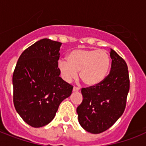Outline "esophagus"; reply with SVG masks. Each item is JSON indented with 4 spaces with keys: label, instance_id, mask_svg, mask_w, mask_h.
Listing matches in <instances>:
<instances>
[{
    "label": "esophagus",
    "instance_id": "obj_1",
    "mask_svg": "<svg viewBox=\"0 0 146 146\" xmlns=\"http://www.w3.org/2000/svg\"><path fill=\"white\" fill-rule=\"evenodd\" d=\"M80 90V89L79 87H76V86H74L73 89V92H79Z\"/></svg>",
    "mask_w": 146,
    "mask_h": 146
}]
</instances>
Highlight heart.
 I'll use <instances>...</instances> for the list:
<instances>
[{"instance_id":"heart-1","label":"heart","mask_w":146,"mask_h":146,"mask_svg":"<svg viewBox=\"0 0 146 146\" xmlns=\"http://www.w3.org/2000/svg\"><path fill=\"white\" fill-rule=\"evenodd\" d=\"M66 63L59 62L62 77L70 82L79 76L87 86H95L103 81L111 66V57L103 49H75L66 55Z\"/></svg>"}]
</instances>
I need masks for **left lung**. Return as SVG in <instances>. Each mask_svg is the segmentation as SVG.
Here are the masks:
<instances>
[{
  "label": "left lung",
  "instance_id": "1",
  "mask_svg": "<svg viewBox=\"0 0 146 146\" xmlns=\"http://www.w3.org/2000/svg\"><path fill=\"white\" fill-rule=\"evenodd\" d=\"M111 71L95 86L82 88V103L77 107L80 124L87 132L98 134L109 129L126 108L129 90L128 67L125 60L111 49Z\"/></svg>",
  "mask_w": 146,
  "mask_h": 146
}]
</instances>
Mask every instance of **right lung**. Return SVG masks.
Listing matches in <instances>:
<instances>
[{
  "mask_svg": "<svg viewBox=\"0 0 146 146\" xmlns=\"http://www.w3.org/2000/svg\"><path fill=\"white\" fill-rule=\"evenodd\" d=\"M61 44L48 38L39 40L22 53L15 67L13 104L17 113L31 127L48 124L60 104L73 91V86L59 76Z\"/></svg>",
  "mask_w": 146,
  "mask_h": 146,
  "instance_id": "1",
  "label": "right lung"
}]
</instances>
